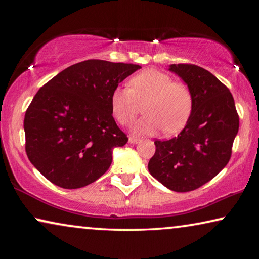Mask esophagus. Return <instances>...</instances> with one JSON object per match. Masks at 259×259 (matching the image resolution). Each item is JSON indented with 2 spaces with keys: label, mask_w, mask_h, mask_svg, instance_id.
<instances>
[{
  "label": "esophagus",
  "mask_w": 259,
  "mask_h": 259,
  "mask_svg": "<svg viewBox=\"0 0 259 259\" xmlns=\"http://www.w3.org/2000/svg\"><path fill=\"white\" fill-rule=\"evenodd\" d=\"M139 138L137 137H134V136H131V137H129V143L130 144H137L139 142Z\"/></svg>",
  "instance_id": "esophagus-1"
}]
</instances>
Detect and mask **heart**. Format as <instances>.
Listing matches in <instances>:
<instances>
[{
    "label": "heart",
    "instance_id": "1",
    "mask_svg": "<svg viewBox=\"0 0 259 259\" xmlns=\"http://www.w3.org/2000/svg\"><path fill=\"white\" fill-rule=\"evenodd\" d=\"M129 85L117 87L111 95L112 113L121 124H129L139 112V102L147 100L144 107L147 115L135 122V133L164 130L166 134H176L186 125L193 108V96L185 83L174 81L157 69H145L131 77Z\"/></svg>",
    "mask_w": 259,
    "mask_h": 259
}]
</instances>
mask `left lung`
I'll list each match as a JSON object with an SVG mask.
<instances>
[{
	"label": "left lung",
	"mask_w": 259,
	"mask_h": 259,
	"mask_svg": "<svg viewBox=\"0 0 259 259\" xmlns=\"http://www.w3.org/2000/svg\"><path fill=\"white\" fill-rule=\"evenodd\" d=\"M192 91L193 108L181 134L155 140L148 171L175 192H190L217 176L229 163L239 115L229 88L200 66L170 65Z\"/></svg>",
	"instance_id": "8db88e82"
}]
</instances>
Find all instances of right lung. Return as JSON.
<instances>
[{"label":"right lung","mask_w":259,"mask_h":259,"mask_svg":"<svg viewBox=\"0 0 259 259\" xmlns=\"http://www.w3.org/2000/svg\"><path fill=\"white\" fill-rule=\"evenodd\" d=\"M139 68L84 60L61 71L37 91L25 114V150L48 181L72 190L107 171L114 147L128 142L112 115L111 95Z\"/></svg>","instance_id":"add662e5"}]
</instances>
